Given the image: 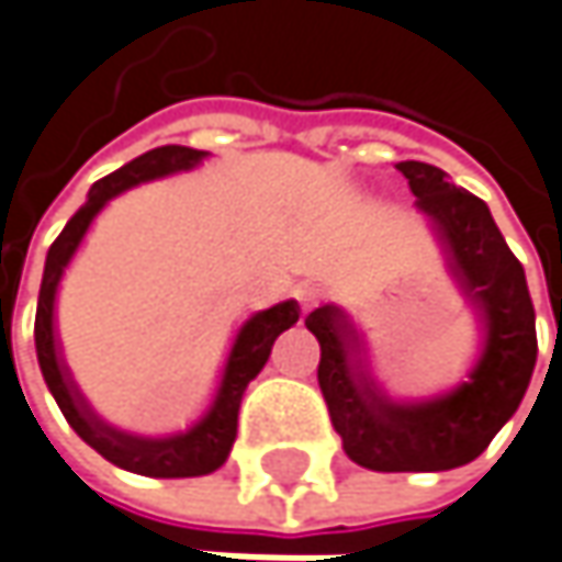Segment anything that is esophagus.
<instances>
[{
    "label": "esophagus",
    "mask_w": 562,
    "mask_h": 562,
    "mask_svg": "<svg viewBox=\"0 0 562 562\" xmlns=\"http://www.w3.org/2000/svg\"><path fill=\"white\" fill-rule=\"evenodd\" d=\"M299 305H302V312H308V308H314L317 305V289L314 285H299Z\"/></svg>",
    "instance_id": "1"
}]
</instances>
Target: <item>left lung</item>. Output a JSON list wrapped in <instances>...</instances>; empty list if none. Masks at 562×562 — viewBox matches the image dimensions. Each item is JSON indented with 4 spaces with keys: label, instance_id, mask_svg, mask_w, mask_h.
<instances>
[{
    "label": "left lung",
    "instance_id": "8db88e82",
    "mask_svg": "<svg viewBox=\"0 0 562 562\" xmlns=\"http://www.w3.org/2000/svg\"><path fill=\"white\" fill-rule=\"evenodd\" d=\"M416 210L429 218L451 277L477 314L480 352L458 387L394 401L372 379L366 340L340 305H321L305 327L321 344L317 384L344 451L369 471H451L471 464L518 411L538 362L535 305L525 270L486 203L426 161H401Z\"/></svg>",
    "mask_w": 562,
    "mask_h": 562
}]
</instances>
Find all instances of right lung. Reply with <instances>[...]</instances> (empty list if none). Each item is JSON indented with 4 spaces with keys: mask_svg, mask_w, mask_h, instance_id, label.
<instances>
[{
    "mask_svg": "<svg viewBox=\"0 0 562 562\" xmlns=\"http://www.w3.org/2000/svg\"><path fill=\"white\" fill-rule=\"evenodd\" d=\"M210 151L187 149V146H161V149L146 151L139 158H133L130 165L116 168L114 175L101 178L88 190L82 210L66 222V228L59 232V238L47 250L41 295H37V317H34L37 362H41L44 381H47L50 394L66 416V423L101 458H108L111 464L123 468V471L143 474V477H203V474H213L225 464L228 451L235 446V436H238V407H241L245 387L267 366L277 337L299 321V302L295 299H285L267 312L250 314L248 321L238 327L235 344L228 349V359H225V369H222V379H218L210 411L203 413L190 429L175 432V436L149 439V436H133V432H123L111 423H104L98 413L91 411L79 384L69 375V366H66L59 340H56V292H59V280H63L69 260L76 257V250L82 245L85 232L91 228L94 215L101 213L116 193H123L136 183L190 171Z\"/></svg>",
    "mask_w": 562,
    "mask_h": 562,
    "instance_id": "right-lung-1",
    "label": "right lung"
}]
</instances>
